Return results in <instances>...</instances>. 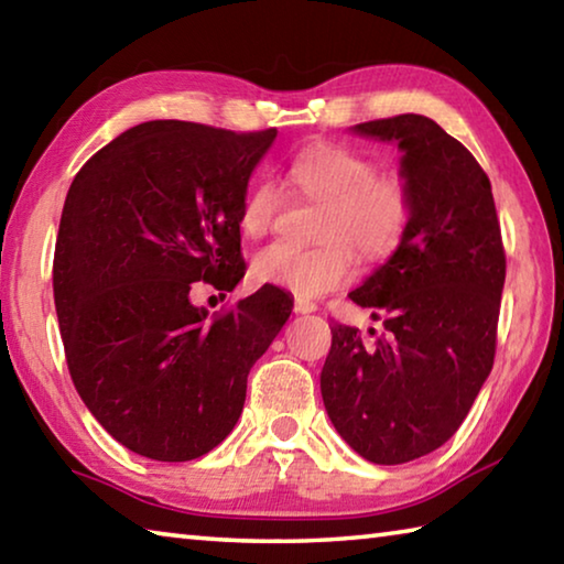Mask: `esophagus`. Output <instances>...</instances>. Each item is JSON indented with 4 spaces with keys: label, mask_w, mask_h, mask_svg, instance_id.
<instances>
[{
    "label": "esophagus",
    "mask_w": 564,
    "mask_h": 564,
    "mask_svg": "<svg viewBox=\"0 0 564 564\" xmlns=\"http://www.w3.org/2000/svg\"><path fill=\"white\" fill-rule=\"evenodd\" d=\"M293 311L301 313V316H303V313H313V311H316V303L305 301V299H295V301H293Z\"/></svg>",
    "instance_id": "esophagus-1"
}]
</instances>
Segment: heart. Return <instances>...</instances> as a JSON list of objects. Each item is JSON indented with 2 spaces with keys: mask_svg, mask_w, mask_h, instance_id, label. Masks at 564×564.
Segmentation results:
<instances>
[{
  "mask_svg": "<svg viewBox=\"0 0 564 564\" xmlns=\"http://www.w3.org/2000/svg\"><path fill=\"white\" fill-rule=\"evenodd\" d=\"M289 181L311 202L323 204L316 248L271 243L251 259V281L275 285L301 299H318L348 285L360 259L376 265L400 251L413 224V194L405 178L380 174L376 161L343 144H316L295 154ZM281 208V188L261 176L248 186L238 228L246 238L271 231Z\"/></svg>",
  "mask_w": 564,
  "mask_h": 564,
  "instance_id": "b5f03b06",
  "label": "heart"
}]
</instances>
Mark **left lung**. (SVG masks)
Wrapping results in <instances>:
<instances>
[{
	"instance_id": "8db88e82",
	"label": "left lung",
	"mask_w": 564,
	"mask_h": 564,
	"mask_svg": "<svg viewBox=\"0 0 564 564\" xmlns=\"http://www.w3.org/2000/svg\"><path fill=\"white\" fill-rule=\"evenodd\" d=\"M352 131L398 141L413 224L393 259L350 293L383 333L366 340L336 323L321 395L352 451L400 465L451 441L490 376L505 248L488 174L433 119L400 113Z\"/></svg>"
}]
</instances>
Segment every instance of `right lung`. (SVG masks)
I'll list each match as a JSON object with an SVG mask.
<instances>
[{"label": "right lung", "instance_id": "right-lung-1", "mask_svg": "<svg viewBox=\"0 0 564 564\" xmlns=\"http://www.w3.org/2000/svg\"><path fill=\"white\" fill-rule=\"evenodd\" d=\"M275 129L147 121L97 151L66 194L54 305L76 393L104 431L161 463L234 431L246 380L293 301L263 285L236 308L191 305V283L243 279L238 212Z\"/></svg>", "mask_w": 564, "mask_h": 564}]
</instances>
